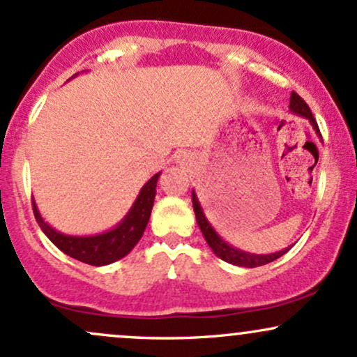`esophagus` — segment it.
<instances>
[{
	"mask_svg": "<svg viewBox=\"0 0 357 357\" xmlns=\"http://www.w3.org/2000/svg\"><path fill=\"white\" fill-rule=\"evenodd\" d=\"M184 155H186V154H184Z\"/></svg>",
	"mask_w": 357,
	"mask_h": 357,
	"instance_id": "34e87169",
	"label": "esophagus"
}]
</instances>
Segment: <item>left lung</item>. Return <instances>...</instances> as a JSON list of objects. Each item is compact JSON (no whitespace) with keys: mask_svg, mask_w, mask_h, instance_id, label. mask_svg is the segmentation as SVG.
<instances>
[{"mask_svg":"<svg viewBox=\"0 0 357 357\" xmlns=\"http://www.w3.org/2000/svg\"><path fill=\"white\" fill-rule=\"evenodd\" d=\"M289 109H290V112L296 114V116L307 119V121L310 122V126H312V129L315 130V134L321 137L317 122H315V119L312 116V112H310L309 105H307L296 92L290 93ZM191 198H192V208H195L196 221H198V227L203 233L204 240H206V243L210 245V248L215 252V255L221 258V260L228 261V264L236 265V267H245V268L261 267V265H267V264H270V261L280 258L284 253H287L290 248H292V245H290L289 248L280 250V252L267 253V255H261L260 253V255H258V253H250V252H245V250L233 247V245L228 243V241H225L223 238H221V236L218 235V231H216L215 228H213V225L208 221L206 215H204V211L202 208V203H199V199H198V195H196L195 190H191Z\"/></svg>","mask_w":357,"mask_h":357,"instance_id":"obj_1","label":"left lung"}]
</instances>
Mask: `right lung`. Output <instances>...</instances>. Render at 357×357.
Here are the masks:
<instances>
[{
	"label": "right lung",
	"mask_w": 357,
	"mask_h": 357,
	"mask_svg": "<svg viewBox=\"0 0 357 357\" xmlns=\"http://www.w3.org/2000/svg\"><path fill=\"white\" fill-rule=\"evenodd\" d=\"M77 75L79 73H75L73 77ZM159 176H161V173H155L141 188L136 202L126 213L124 218L107 231L96 233V235H65V233L56 231L55 228L50 227L43 220L42 213H40L33 199L35 218L45 235L52 240V243L59 247L63 253H67L68 257L84 261V264L93 265V267L114 264V261L124 258L141 240L142 233L147 227V221H149L151 210H153Z\"/></svg>",
	"instance_id": "obj_1"
}]
</instances>
